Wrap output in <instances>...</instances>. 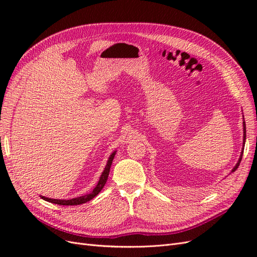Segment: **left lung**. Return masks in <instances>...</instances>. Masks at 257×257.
<instances>
[{
    "label": "left lung",
    "mask_w": 257,
    "mask_h": 257,
    "mask_svg": "<svg viewBox=\"0 0 257 257\" xmlns=\"http://www.w3.org/2000/svg\"><path fill=\"white\" fill-rule=\"evenodd\" d=\"M244 143H245V122H243V145H244ZM242 154H243V149H242V152H241V155H240V159H239L238 163L236 164V166L234 167V169L231 170V173H234L235 170L238 168V166H239V164H240V162H241V159H242Z\"/></svg>",
    "instance_id": "obj_1"
}]
</instances>
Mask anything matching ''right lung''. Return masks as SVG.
Masks as SVG:
<instances>
[{
  "instance_id": "obj_1",
  "label": "right lung",
  "mask_w": 257,
  "mask_h": 257,
  "mask_svg": "<svg viewBox=\"0 0 257 257\" xmlns=\"http://www.w3.org/2000/svg\"><path fill=\"white\" fill-rule=\"evenodd\" d=\"M114 154L115 152H113L111 155L109 160H108L107 162V165L104 169V172L102 174V176H100L99 178V181L97 183V185L95 186V189L93 190L90 194H88V195H84V196H80V197H77V198H73V199H52V198H48V197H45V196H42V198L44 200H47L49 201V203H52V204H57V205H62V206H76V205H81V204H84L87 203V201L91 200L92 198H94L97 194L102 191V189L104 188V185L107 181L108 179V175H109V170H110V166L112 164V160L114 158Z\"/></svg>"
}]
</instances>
